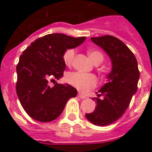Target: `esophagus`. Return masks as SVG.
Instances as JSON below:
<instances>
[{"label": "esophagus", "instance_id": "obj_1", "mask_svg": "<svg viewBox=\"0 0 152 152\" xmlns=\"http://www.w3.org/2000/svg\"><path fill=\"white\" fill-rule=\"evenodd\" d=\"M78 96H79L80 99H86V98H87V96L85 95V94H81V93H79V94H78Z\"/></svg>", "mask_w": 152, "mask_h": 152}]
</instances>
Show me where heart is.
Instances as JSON below:
<instances>
[{"instance_id":"b5f03b06","label":"heart","mask_w":152,"mask_h":152,"mask_svg":"<svg viewBox=\"0 0 152 152\" xmlns=\"http://www.w3.org/2000/svg\"><path fill=\"white\" fill-rule=\"evenodd\" d=\"M76 54V50L73 48L66 49L63 54V59L66 66H71L73 62V58ZM89 58L95 65H99L102 63L104 56L101 51L97 50H90L88 51ZM67 83L75 87L81 92L86 93L94 88L98 85V80L93 74L83 73L80 72H69L66 76Z\"/></svg>"}]
</instances>
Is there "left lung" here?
Masks as SVG:
<instances>
[{"label":"left lung","instance_id":"obj_1","mask_svg":"<svg viewBox=\"0 0 152 152\" xmlns=\"http://www.w3.org/2000/svg\"><path fill=\"white\" fill-rule=\"evenodd\" d=\"M91 40L111 58L112 70L107 76L108 82L99 89V98L93 99L97 102L95 110L86 116L94 124L105 126L117 121L127 110L137 91L140 73L134 54L121 40L110 35Z\"/></svg>","mask_w":152,"mask_h":152}]
</instances>
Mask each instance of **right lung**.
I'll return each mask as SVG.
<instances>
[{
	"label": "right lung",
	"mask_w": 152,
	"mask_h": 152,
	"mask_svg": "<svg viewBox=\"0 0 152 152\" xmlns=\"http://www.w3.org/2000/svg\"><path fill=\"white\" fill-rule=\"evenodd\" d=\"M86 38L61 33L46 35L31 42L20 55L16 66V92L22 107L32 119L40 122L55 120L68 99L76 96L77 90L72 86L56 82L50 87L49 81L63 76L64 51L77 47Z\"/></svg>",
	"instance_id": "1"
}]
</instances>
